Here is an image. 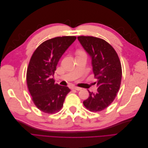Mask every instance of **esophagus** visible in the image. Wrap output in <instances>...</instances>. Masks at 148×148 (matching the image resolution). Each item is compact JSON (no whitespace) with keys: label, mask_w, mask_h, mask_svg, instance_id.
<instances>
[{"label":"esophagus","mask_w":148,"mask_h":148,"mask_svg":"<svg viewBox=\"0 0 148 148\" xmlns=\"http://www.w3.org/2000/svg\"><path fill=\"white\" fill-rule=\"evenodd\" d=\"M73 89H75V90H77V91H80V90H82V88H79V87H73Z\"/></svg>","instance_id":"esophagus-1"}]
</instances>
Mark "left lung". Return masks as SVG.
Listing matches in <instances>:
<instances>
[{
    "label": "left lung",
    "mask_w": 148,
    "mask_h": 148,
    "mask_svg": "<svg viewBox=\"0 0 148 148\" xmlns=\"http://www.w3.org/2000/svg\"><path fill=\"white\" fill-rule=\"evenodd\" d=\"M78 39L91 57L97 79V92L88 91L89 97L83 104L90 111H101L113 102L119 90L122 75L119 58L114 49L104 39L84 36H78Z\"/></svg>",
    "instance_id": "left-lung-1"
}]
</instances>
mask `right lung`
Listing matches in <instances>:
<instances>
[{"label": "right lung", "instance_id": "obj_1", "mask_svg": "<svg viewBox=\"0 0 148 148\" xmlns=\"http://www.w3.org/2000/svg\"><path fill=\"white\" fill-rule=\"evenodd\" d=\"M75 36L56 37L43 42L31 57L26 82L34 104L47 114L59 112L70 89L56 84L52 76L60 59L75 40Z\"/></svg>", "mask_w": 148, "mask_h": 148}]
</instances>
